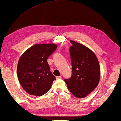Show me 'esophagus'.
<instances>
[{
    "label": "esophagus",
    "instance_id": "1",
    "mask_svg": "<svg viewBox=\"0 0 121 121\" xmlns=\"http://www.w3.org/2000/svg\"><path fill=\"white\" fill-rule=\"evenodd\" d=\"M56 79H60L61 78V76H57L56 77Z\"/></svg>",
    "mask_w": 121,
    "mask_h": 121
}]
</instances>
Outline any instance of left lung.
I'll list each match as a JSON object with an SVG mask.
<instances>
[{
  "label": "left lung",
  "instance_id": "1",
  "mask_svg": "<svg viewBox=\"0 0 121 121\" xmlns=\"http://www.w3.org/2000/svg\"><path fill=\"white\" fill-rule=\"evenodd\" d=\"M70 53L72 74L65 79L69 91L77 98H85L96 87L99 82L100 69L93 51L80 43L70 41Z\"/></svg>",
  "mask_w": 121,
  "mask_h": 121
}]
</instances>
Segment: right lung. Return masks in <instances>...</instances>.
I'll use <instances>...</instances> for the list:
<instances>
[{
    "instance_id": "1",
    "label": "right lung",
    "mask_w": 121,
    "mask_h": 121,
    "mask_svg": "<svg viewBox=\"0 0 121 121\" xmlns=\"http://www.w3.org/2000/svg\"><path fill=\"white\" fill-rule=\"evenodd\" d=\"M57 47L54 44H35L27 49L19 59L17 78L28 94L42 96L50 89L56 77L50 71L47 59Z\"/></svg>"
}]
</instances>
